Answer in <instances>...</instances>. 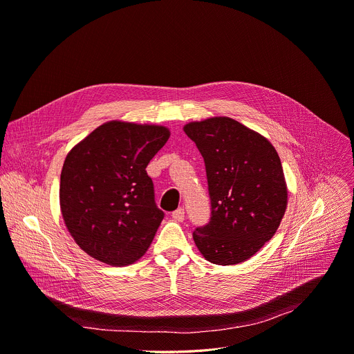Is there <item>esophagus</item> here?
<instances>
[{
	"mask_svg": "<svg viewBox=\"0 0 354 354\" xmlns=\"http://www.w3.org/2000/svg\"><path fill=\"white\" fill-rule=\"evenodd\" d=\"M172 218L178 223L183 221L185 220V210L180 207V209H176L174 213H172Z\"/></svg>",
	"mask_w": 354,
	"mask_h": 354,
	"instance_id": "esophagus-1",
	"label": "esophagus"
}]
</instances>
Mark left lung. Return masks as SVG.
I'll use <instances>...</instances> for the list:
<instances>
[{"label":"left lung","instance_id":"obj_1","mask_svg":"<svg viewBox=\"0 0 354 354\" xmlns=\"http://www.w3.org/2000/svg\"><path fill=\"white\" fill-rule=\"evenodd\" d=\"M203 156L212 217L194 232L205 259L240 264L272 239L285 214L288 187L272 144L230 117H212L183 127Z\"/></svg>","mask_w":354,"mask_h":354}]
</instances>
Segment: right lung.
Instances as JSON below:
<instances>
[{
  "label": "right lung",
  "mask_w": 354,
  "mask_h": 354,
  "mask_svg": "<svg viewBox=\"0 0 354 354\" xmlns=\"http://www.w3.org/2000/svg\"><path fill=\"white\" fill-rule=\"evenodd\" d=\"M169 128L113 120L76 144L63 162L59 202L76 244L93 259L124 267L140 260L164 218L145 168Z\"/></svg>",
  "instance_id": "1"
}]
</instances>
